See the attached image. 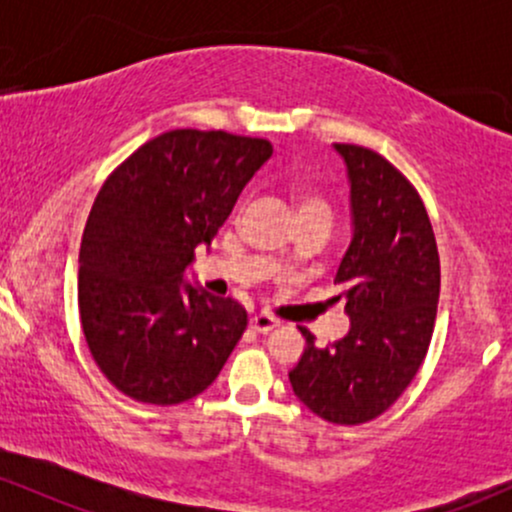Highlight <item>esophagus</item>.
Returning a JSON list of instances; mask_svg holds the SVG:
<instances>
[{
    "label": "esophagus",
    "instance_id": "obj_1",
    "mask_svg": "<svg viewBox=\"0 0 512 512\" xmlns=\"http://www.w3.org/2000/svg\"><path fill=\"white\" fill-rule=\"evenodd\" d=\"M250 327H252V330H255V332L267 334V332H272L274 327H279V320H274L272 315L260 313V315H252V317H250Z\"/></svg>",
    "mask_w": 512,
    "mask_h": 512
}]
</instances>
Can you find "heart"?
Here are the masks:
<instances>
[{"mask_svg": "<svg viewBox=\"0 0 512 512\" xmlns=\"http://www.w3.org/2000/svg\"><path fill=\"white\" fill-rule=\"evenodd\" d=\"M293 207H296V214L303 216V214H325L330 216V207H327V202L322 199L317 192L313 190H296V195H293Z\"/></svg>", "mask_w": 512, "mask_h": 512, "instance_id": "obj_1", "label": "heart"}]
</instances>
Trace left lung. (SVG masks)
I'll return each mask as SVG.
<instances>
[{
  "label": "left lung",
  "instance_id": "8db88e82",
  "mask_svg": "<svg viewBox=\"0 0 512 512\" xmlns=\"http://www.w3.org/2000/svg\"><path fill=\"white\" fill-rule=\"evenodd\" d=\"M349 180L351 243L334 284L349 332L305 349L289 370L293 395L332 424H366L390 409L424 363L436 325L440 260L419 192L375 151L334 144Z\"/></svg>",
  "mask_w": 512,
  "mask_h": 512
}]
</instances>
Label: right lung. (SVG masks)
Here are the masks:
<instances>
[{"label": "right lung", "instance_id": "right-lung-1", "mask_svg": "<svg viewBox=\"0 0 512 512\" xmlns=\"http://www.w3.org/2000/svg\"><path fill=\"white\" fill-rule=\"evenodd\" d=\"M267 139L173 129L105 180L79 250V313L105 378L144 404H180L214 383L248 327L233 298L187 281L252 175Z\"/></svg>", "mask_w": 512, "mask_h": 512}]
</instances>
